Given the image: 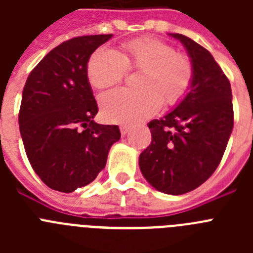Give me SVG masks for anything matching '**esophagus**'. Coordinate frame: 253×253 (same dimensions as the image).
<instances>
[{
    "mask_svg": "<svg viewBox=\"0 0 253 253\" xmlns=\"http://www.w3.org/2000/svg\"><path fill=\"white\" fill-rule=\"evenodd\" d=\"M128 131H129L128 125H122V126H120V133H122L123 137H124V135H126V134H128Z\"/></svg>",
    "mask_w": 253,
    "mask_h": 253,
    "instance_id": "1",
    "label": "esophagus"
}]
</instances>
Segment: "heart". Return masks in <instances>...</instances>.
Returning a JSON list of instances; mask_svg holds the SVG:
<instances>
[{"mask_svg": "<svg viewBox=\"0 0 253 253\" xmlns=\"http://www.w3.org/2000/svg\"><path fill=\"white\" fill-rule=\"evenodd\" d=\"M128 68L140 69L139 90L114 88L100 96L102 116L107 122L134 124L158 111L162 101L175 105L189 92L194 80L193 62L175 46L153 38L130 40L123 53L102 46L87 63V77L96 88L118 84Z\"/></svg>", "mask_w": 253, "mask_h": 253, "instance_id": "obj_1", "label": "heart"}]
</instances>
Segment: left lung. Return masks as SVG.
<instances>
[{
    "instance_id": "1",
    "label": "left lung",
    "mask_w": 253,
    "mask_h": 253,
    "mask_svg": "<svg viewBox=\"0 0 253 253\" xmlns=\"http://www.w3.org/2000/svg\"><path fill=\"white\" fill-rule=\"evenodd\" d=\"M185 46L194 66L189 92L169 114L148 123L152 142L139 167L161 193L181 195L213 175L233 129L229 80L213 55L182 34H169Z\"/></svg>"
}]
</instances>
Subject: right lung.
<instances>
[{"label": "right lung", "instance_id": "right-lung-1", "mask_svg": "<svg viewBox=\"0 0 253 253\" xmlns=\"http://www.w3.org/2000/svg\"><path fill=\"white\" fill-rule=\"evenodd\" d=\"M113 34L69 39L50 50L29 75L19 125L31 167L46 186L72 193L92 182L120 139L118 125L93 122L97 104L87 63Z\"/></svg>", "mask_w": 253, "mask_h": 253}]
</instances>
